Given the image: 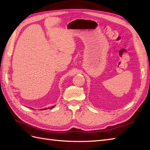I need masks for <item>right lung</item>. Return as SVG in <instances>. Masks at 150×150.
I'll return each mask as SVG.
<instances>
[{
  "instance_id": "add662e5",
  "label": "right lung",
  "mask_w": 150,
  "mask_h": 150,
  "mask_svg": "<svg viewBox=\"0 0 150 150\" xmlns=\"http://www.w3.org/2000/svg\"><path fill=\"white\" fill-rule=\"evenodd\" d=\"M54 106H52V107H51L50 108V107H48V108H46V109H42V110H46V109H52V108H54Z\"/></svg>"
}]
</instances>
